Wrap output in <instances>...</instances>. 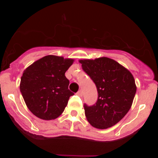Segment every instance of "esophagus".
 Segmentation results:
<instances>
[{"label":"esophagus","instance_id":"esophagus-1","mask_svg":"<svg viewBox=\"0 0 158 158\" xmlns=\"http://www.w3.org/2000/svg\"><path fill=\"white\" fill-rule=\"evenodd\" d=\"M77 94L79 96H82V91H81V90H79V91L77 93Z\"/></svg>","mask_w":158,"mask_h":158}]
</instances>
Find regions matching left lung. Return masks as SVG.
I'll return each instance as SVG.
<instances>
[{"mask_svg": "<svg viewBox=\"0 0 158 158\" xmlns=\"http://www.w3.org/2000/svg\"><path fill=\"white\" fill-rule=\"evenodd\" d=\"M79 62L98 92L96 104H84L86 118L98 129L114 126L126 115L132 105L137 89L133 75L115 60L106 57Z\"/></svg>", "mask_w": 158, "mask_h": 158, "instance_id": "obj_1", "label": "left lung"}]
</instances>
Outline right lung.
Segmentation results:
<instances>
[{
    "instance_id": "1",
    "label": "right lung",
    "mask_w": 158,
    "mask_h": 158,
    "mask_svg": "<svg viewBox=\"0 0 158 158\" xmlns=\"http://www.w3.org/2000/svg\"><path fill=\"white\" fill-rule=\"evenodd\" d=\"M73 59L47 55L31 64L21 77L19 89L28 109L38 118L51 120L64 111L69 97L65 73Z\"/></svg>"
}]
</instances>
